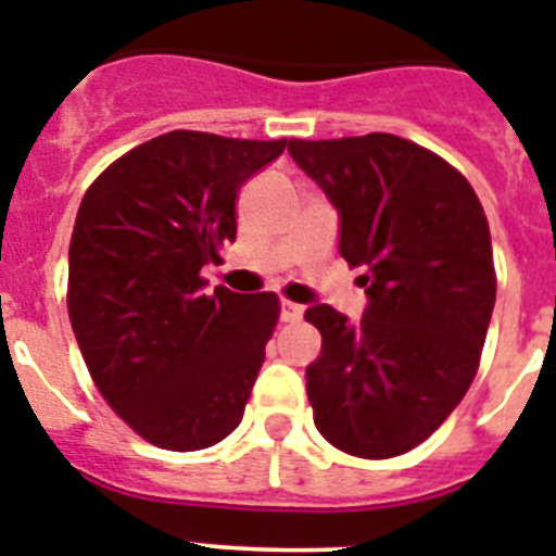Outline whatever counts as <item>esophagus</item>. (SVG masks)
<instances>
[{
  "label": "esophagus",
  "mask_w": 556,
  "mask_h": 556,
  "mask_svg": "<svg viewBox=\"0 0 556 556\" xmlns=\"http://www.w3.org/2000/svg\"><path fill=\"white\" fill-rule=\"evenodd\" d=\"M301 315H304V306L292 304V301H283V304H281V320H283V324H295V320H301Z\"/></svg>",
  "instance_id": "1"
}]
</instances>
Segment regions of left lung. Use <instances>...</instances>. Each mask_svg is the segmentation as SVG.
<instances>
[{"label":"left lung","instance_id":"1","mask_svg":"<svg viewBox=\"0 0 556 556\" xmlns=\"http://www.w3.org/2000/svg\"><path fill=\"white\" fill-rule=\"evenodd\" d=\"M341 213V255L369 306L350 324L306 309L320 355L306 369L318 432L355 457L420 446L469 392L497 275L477 192L446 159L392 132L289 141Z\"/></svg>","mask_w":556,"mask_h":556}]
</instances>
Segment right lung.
<instances>
[{"label":"right lung","instance_id":"add662e5","mask_svg":"<svg viewBox=\"0 0 556 556\" xmlns=\"http://www.w3.org/2000/svg\"><path fill=\"white\" fill-rule=\"evenodd\" d=\"M287 139L173 130L132 147L81 199L71 238L67 315L108 406L169 452L227 438L264 364L275 292L206 295V264L236 241V199Z\"/></svg>","mask_w":556,"mask_h":556}]
</instances>
